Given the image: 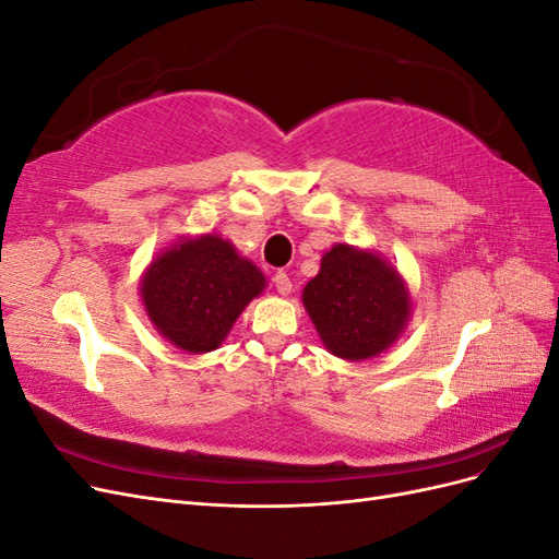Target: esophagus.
<instances>
[{
	"label": "esophagus",
	"mask_w": 559,
	"mask_h": 559,
	"mask_svg": "<svg viewBox=\"0 0 559 559\" xmlns=\"http://www.w3.org/2000/svg\"><path fill=\"white\" fill-rule=\"evenodd\" d=\"M273 282H275V289H277V294H282V296H286L292 292V277L284 273V270H277L275 273V277H273Z\"/></svg>",
	"instance_id": "1"
}]
</instances>
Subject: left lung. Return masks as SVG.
Listing matches in <instances>:
<instances>
[{"mask_svg": "<svg viewBox=\"0 0 559 559\" xmlns=\"http://www.w3.org/2000/svg\"><path fill=\"white\" fill-rule=\"evenodd\" d=\"M302 302L335 357L359 361L392 345L411 317V298L396 270L373 251L335 245Z\"/></svg>", "mask_w": 559, "mask_h": 559, "instance_id": "8db88e82", "label": "left lung"}]
</instances>
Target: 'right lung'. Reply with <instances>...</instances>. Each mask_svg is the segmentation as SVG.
<instances>
[{"label": "right lung", "mask_w": 559, "mask_h": 559, "mask_svg": "<svg viewBox=\"0 0 559 559\" xmlns=\"http://www.w3.org/2000/svg\"><path fill=\"white\" fill-rule=\"evenodd\" d=\"M265 286L251 261L218 235L181 240L151 263L142 300L154 326L173 345L202 354L222 345L235 319Z\"/></svg>", "instance_id": "add662e5"}]
</instances>
